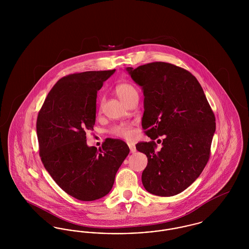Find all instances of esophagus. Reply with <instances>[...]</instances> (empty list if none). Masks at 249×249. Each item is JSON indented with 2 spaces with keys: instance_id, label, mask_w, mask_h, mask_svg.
<instances>
[{
  "instance_id": "1",
  "label": "esophagus",
  "mask_w": 249,
  "mask_h": 249,
  "mask_svg": "<svg viewBox=\"0 0 249 249\" xmlns=\"http://www.w3.org/2000/svg\"><path fill=\"white\" fill-rule=\"evenodd\" d=\"M128 145H129V147H130V153H135V152H136V147H135V145H134L133 143L129 142Z\"/></svg>"
}]
</instances>
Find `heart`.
I'll list each match as a JSON object with an SVG mask.
<instances>
[{"instance_id": "obj_1", "label": "heart", "mask_w": 249, "mask_h": 249, "mask_svg": "<svg viewBox=\"0 0 249 249\" xmlns=\"http://www.w3.org/2000/svg\"><path fill=\"white\" fill-rule=\"evenodd\" d=\"M116 92H117V95L119 96V99L123 103L127 99H129L130 96H132L133 94H137L136 89L130 83L119 84L116 88ZM101 106H102V103H101ZM113 132L119 137H123V138H126V139H129L133 134L131 125H128V124H122V125H119V126L115 127L113 129Z\"/></svg>"}]
</instances>
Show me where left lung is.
I'll use <instances>...</instances> for the list:
<instances>
[{"mask_svg": "<svg viewBox=\"0 0 249 249\" xmlns=\"http://www.w3.org/2000/svg\"><path fill=\"white\" fill-rule=\"evenodd\" d=\"M126 71L142 88V127L152 139L136 144L147 157L142 185L157 196L177 195L199 178L209 160L213 111L196 77L183 68L157 61ZM159 136L164 140L157 151L154 140Z\"/></svg>", "mask_w": 249, "mask_h": 249, "instance_id": "8db88e82", "label": "left lung"}]
</instances>
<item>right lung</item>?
Here are the masks:
<instances>
[{"label": "right lung", "mask_w": 249, "mask_h": 249, "mask_svg": "<svg viewBox=\"0 0 249 249\" xmlns=\"http://www.w3.org/2000/svg\"><path fill=\"white\" fill-rule=\"evenodd\" d=\"M115 71H84L60 78L38 114L42 162L59 188L80 201L108 194L130 153L119 139L108 138L99 149L87 144L86 131L94 127L97 91Z\"/></svg>", "instance_id": "right-lung-1"}]
</instances>
